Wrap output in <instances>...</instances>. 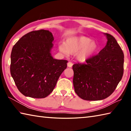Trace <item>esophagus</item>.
<instances>
[{"instance_id":"obj_1","label":"esophagus","mask_w":131,"mask_h":131,"mask_svg":"<svg viewBox=\"0 0 131 131\" xmlns=\"http://www.w3.org/2000/svg\"><path fill=\"white\" fill-rule=\"evenodd\" d=\"M73 65V63L72 62H70V61H69V62H68V66L69 68H71Z\"/></svg>"}]
</instances>
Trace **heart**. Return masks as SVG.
Returning <instances> with one entry per match:
<instances>
[{
	"label": "heart",
	"instance_id": "heart-1",
	"mask_svg": "<svg viewBox=\"0 0 131 131\" xmlns=\"http://www.w3.org/2000/svg\"><path fill=\"white\" fill-rule=\"evenodd\" d=\"M98 48V44L95 41H92L91 39L87 37L69 38L64 44L59 46L60 51L64 54L77 53V57L80 61H85L92 56Z\"/></svg>",
	"mask_w": 131,
	"mask_h": 131
}]
</instances>
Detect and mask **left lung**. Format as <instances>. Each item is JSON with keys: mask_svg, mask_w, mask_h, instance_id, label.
<instances>
[{"mask_svg": "<svg viewBox=\"0 0 131 131\" xmlns=\"http://www.w3.org/2000/svg\"><path fill=\"white\" fill-rule=\"evenodd\" d=\"M107 44L99 54L73 66L75 93L87 101L107 98L115 91L124 72V53L115 38L107 33Z\"/></svg>", "mask_w": 131, "mask_h": 131, "instance_id": "8db88e82", "label": "left lung"}]
</instances>
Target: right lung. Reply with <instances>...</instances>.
I'll list each match as a JSON object with an SVG mask.
<instances>
[{"label": "right lung", "mask_w": 131, "mask_h": 131, "mask_svg": "<svg viewBox=\"0 0 131 131\" xmlns=\"http://www.w3.org/2000/svg\"><path fill=\"white\" fill-rule=\"evenodd\" d=\"M53 40L48 30H35L24 35L13 47L10 74L24 96L36 99L48 96L67 68V60L52 57Z\"/></svg>", "instance_id": "right-lung-1"}]
</instances>
